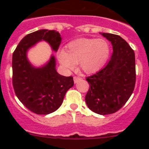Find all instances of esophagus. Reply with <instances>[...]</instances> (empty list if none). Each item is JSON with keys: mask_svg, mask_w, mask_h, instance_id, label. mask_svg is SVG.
Returning <instances> with one entry per match:
<instances>
[{"mask_svg": "<svg viewBox=\"0 0 149 149\" xmlns=\"http://www.w3.org/2000/svg\"><path fill=\"white\" fill-rule=\"evenodd\" d=\"M81 80V79L79 77H77V76H74V77H73V81H74L75 84L78 83V82L80 81Z\"/></svg>", "mask_w": 149, "mask_h": 149, "instance_id": "34e87169", "label": "esophagus"}]
</instances>
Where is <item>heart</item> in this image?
Returning <instances> with one entry per match:
<instances>
[{
  "mask_svg": "<svg viewBox=\"0 0 149 149\" xmlns=\"http://www.w3.org/2000/svg\"><path fill=\"white\" fill-rule=\"evenodd\" d=\"M110 45L104 39L79 38L70 42L67 49H61L57 58L66 70H72L76 63L84 73H94L100 70L108 60Z\"/></svg>",
  "mask_w": 149,
  "mask_h": 149,
  "instance_id": "obj_1",
  "label": "heart"
}]
</instances>
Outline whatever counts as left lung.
Returning <instances> with one entry per match:
<instances>
[{
  "instance_id": "obj_1",
  "label": "left lung",
  "mask_w": 149,
  "mask_h": 149,
  "mask_svg": "<svg viewBox=\"0 0 149 149\" xmlns=\"http://www.w3.org/2000/svg\"><path fill=\"white\" fill-rule=\"evenodd\" d=\"M112 45L110 61L86 78L90 88L85 97L88 107L99 115L115 113L127 102L136 84L135 52L121 37L100 33Z\"/></svg>"
}]
</instances>
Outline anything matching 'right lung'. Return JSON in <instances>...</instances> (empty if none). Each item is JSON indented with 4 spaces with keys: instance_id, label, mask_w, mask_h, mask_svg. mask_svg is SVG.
Masks as SVG:
<instances>
[{
    "instance_id": "obj_1",
    "label": "right lung",
    "mask_w": 149,
    "mask_h": 149,
    "mask_svg": "<svg viewBox=\"0 0 149 149\" xmlns=\"http://www.w3.org/2000/svg\"><path fill=\"white\" fill-rule=\"evenodd\" d=\"M62 37L55 30L40 29L30 33L20 41L13 53V86L16 97L27 109L38 115H47L62 104L68 90L74 84L73 77L60 75L53 55L40 67L29 62L27 52L39 42H47L57 52Z\"/></svg>"
}]
</instances>
